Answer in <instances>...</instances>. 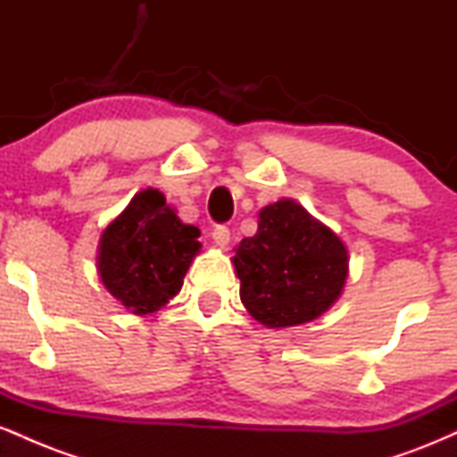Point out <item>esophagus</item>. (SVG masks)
<instances>
[{
    "label": "esophagus",
    "mask_w": 457,
    "mask_h": 457,
    "mask_svg": "<svg viewBox=\"0 0 457 457\" xmlns=\"http://www.w3.org/2000/svg\"><path fill=\"white\" fill-rule=\"evenodd\" d=\"M212 240L217 246H228L229 243V228L228 225H217L212 229Z\"/></svg>",
    "instance_id": "esophagus-1"
}]
</instances>
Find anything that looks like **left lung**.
Segmentation results:
<instances>
[{"label": "left lung", "instance_id": "obj_1", "mask_svg": "<svg viewBox=\"0 0 457 457\" xmlns=\"http://www.w3.org/2000/svg\"><path fill=\"white\" fill-rule=\"evenodd\" d=\"M240 301L270 328L309 322L337 301L348 277V251L296 202L281 199L260 212L258 234L234 255Z\"/></svg>", "mask_w": 457, "mask_h": 457}]
</instances>
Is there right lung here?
Instances as JSON below:
<instances>
[{"label":"right lung","instance_id":"right-lung-1","mask_svg":"<svg viewBox=\"0 0 457 457\" xmlns=\"http://www.w3.org/2000/svg\"><path fill=\"white\" fill-rule=\"evenodd\" d=\"M199 229L185 225L156 188L130 199L103 232L98 272L133 313H150L174 298L199 251Z\"/></svg>","mask_w":457,"mask_h":457}]
</instances>
